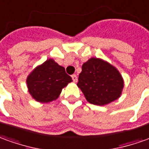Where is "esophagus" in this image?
Here are the masks:
<instances>
[{
    "instance_id": "1",
    "label": "esophagus",
    "mask_w": 149,
    "mask_h": 149,
    "mask_svg": "<svg viewBox=\"0 0 149 149\" xmlns=\"http://www.w3.org/2000/svg\"><path fill=\"white\" fill-rule=\"evenodd\" d=\"M71 78H72V79L74 82H77V80H78V77H77L76 74H73L72 76H71Z\"/></svg>"
}]
</instances>
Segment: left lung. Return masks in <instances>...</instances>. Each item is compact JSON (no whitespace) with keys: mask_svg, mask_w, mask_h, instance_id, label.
I'll return each mask as SVG.
<instances>
[{"mask_svg":"<svg viewBox=\"0 0 149 149\" xmlns=\"http://www.w3.org/2000/svg\"><path fill=\"white\" fill-rule=\"evenodd\" d=\"M77 85L89 103L104 105L119 98L124 82L114 66L92 57L82 65Z\"/></svg>","mask_w":149,"mask_h":149,"instance_id":"left-lung-1","label":"left lung"}]
</instances>
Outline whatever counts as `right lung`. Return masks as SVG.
<instances>
[{
  "label": "right lung",
  "instance_id": "1",
  "mask_svg": "<svg viewBox=\"0 0 149 149\" xmlns=\"http://www.w3.org/2000/svg\"><path fill=\"white\" fill-rule=\"evenodd\" d=\"M72 81L64 67L53 59H48L37 66L26 79L30 94L39 102L47 103L57 99L69 83Z\"/></svg>",
  "mask_w": 149,
  "mask_h": 149
}]
</instances>
